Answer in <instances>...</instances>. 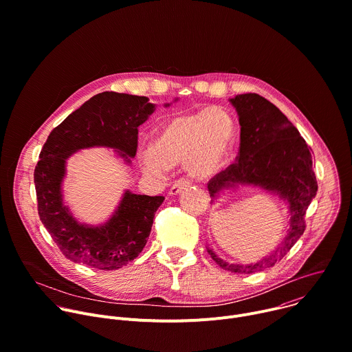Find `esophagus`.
I'll list each match as a JSON object with an SVG mask.
<instances>
[{"instance_id":"obj_1","label":"esophagus","mask_w":352,"mask_h":352,"mask_svg":"<svg viewBox=\"0 0 352 352\" xmlns=\"http://www.w3.org/2000/svg\"><path fill=\"white\" fill-rule=\"evenodd\" d=\"M188 186H190V181H188V179H185V178H181V179H178V181H175L174 184H173V186L170 188V195L173 196V195H178L182 189H185V188H188Z\"/></svg>"}]
</instances>
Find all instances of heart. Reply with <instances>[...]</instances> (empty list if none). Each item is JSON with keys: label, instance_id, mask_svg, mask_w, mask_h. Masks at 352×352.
<instances>
[{"label": "heart", "instance_id": "heart-1", "mask_svg": "<svg viewBox=\"0 0 352 352\" xmlns=\"http://www.w3.org/2000/svg\"><path fill=\"white\" fill-rule=\"evenodd\" d=\"M233 137L235 123L222 107L177 114L160 127L152 146L140 149V164L156 178L179 163L193 177H210L226 160Z\"/></svg>", "mask_w": 352, "mask_h": 352}]
</instances>
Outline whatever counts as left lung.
Segmentation results:
<instances>
[{"label": "left lung", "instance_id": "8db88e82", "mask_svg": "<svg viewBox=\"0 0 352 352\" xmlns=\"http://www.w3.org/2000/svg\"><path fill=\"white\" fill-rule=\"evenodd\" d=\"M229 100L239 116L241 146L238 162L208 181L211 203L223 189L253 185L278 195L287 203L290 212L286 238L275 252L256 264H229L207 248V253L222 270L253 274L274 267L301 238L305 212L318 184L311 148L274 103L258 94H242Z\"/></svg>", "mask_w": 352, "mask_h": 352}]
</instances>
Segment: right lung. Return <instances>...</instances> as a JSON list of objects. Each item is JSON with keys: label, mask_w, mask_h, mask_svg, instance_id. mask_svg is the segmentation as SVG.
Segmentation results:
<instances>
[{"label": "right lung", "mask_w": 352, "mask_h": 352, "mask_svg": "<svg viewBox=\"0 0 352 352\" xmlns=\"http://www.w3.org/2000/svg\"><path fill=\"white\" fill-rule=\"evenodd\" d=\"M153 111L155 104L146 96L106 91L51 131L34 170V185L40 219L67 260L111 271L127 265L144 250L163 196L126 190L109 221L91 226L80 223L65 206L62 181L66 160L80 149L113 148L130 164L137 155L138 127Z\"/></svg>", "instance_id": "right-lung-1"}]
</instances>
